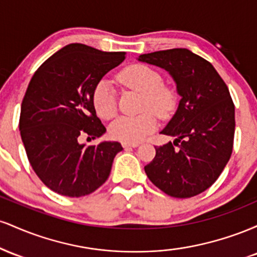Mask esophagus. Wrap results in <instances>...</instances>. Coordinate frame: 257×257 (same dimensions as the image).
Returning a JSON list of instances; mask_svg holds the SVG:
<instances>
[{
    "label": "esophagus",
    "mask_w": 257,
    "mask_h": 257,
    "mask_svg": "<svg viewBox=\"0 0 257 257\" xmlns=\"http://www.w3.org/2000/svg\"><path fill=\"white\" fill-rule=\"evenodd\" d=\"M122 146L124 149H128V147H138L139 143H122Z\"/></svg>",
    "instance_id": "1"
}]
</instances>
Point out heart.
Instances as JSON below:
<instances>
[{"label":"heart","mask_w":257,"mask_h":257,"mask_svg":"<svg viewBox=\"0 0 257 257\" xmlns=\"http://www.w3.org/2000/svg\"><path fill=\"white\" fill-rule=\"evenodd\" d=\"M119 81L126 87L143 93V110L139 116H122L110 126L111 137L123 143H139L157 128V118H168L176 107L175 90L163 83V77L157 70L145 64H133L118 75ZM91 102L101 118L110 119L117 112V99L113 87L107 79L95 84Z\"/></svg>","instance_id":"1"}]
</instances>
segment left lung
I'll return each mask as SVG.
<instances>
[{"label":"left lung","instance_id":"obj_1","mask_svg":"<svg viewBox=\"0 0 257 257\" xmlns=\"http://www.w3.org/2000/svg\"><path fill=\"white\" fill-rule=\"evenodd\" d=\"M139 60L167 70L181 96L161 132L175 140L155 147L147 178L170 197L197 196L216 181L232 155L235 120L228 88L213 65L188 49L141 54Z\"/></svg>","mask_w":257,"mask_h":257}]
</instances>
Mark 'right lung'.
I'll return each instance as SVG.
<instances>
[{
    "instance_id": "1",
    "label": "right lung",
    "mask_w": 257,
    "mask_h": 257,
    "mask_svg": "<svg viewBox=\"0 0 257 257\" xmlns=\"http://www.w3.org/2000/svg\"><path fill=\"white\" fill-rule=\"evenodd\" d=\"M124 59V52L67 44L38 67L28 85L19 119L23 144L36 175L61 196L77 198L98 190L123 150L117 141L93 146L79 141L106 132L91 94L100 79Z\"/></svg>"
}]
</instances>
